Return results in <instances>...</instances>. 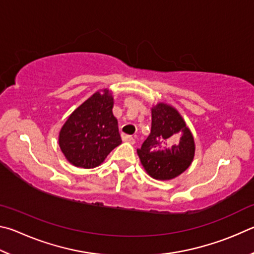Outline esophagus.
Segmentation results:
<instances>
[{
    "label": "esophagus",
    "mask_w": 254,
    "mask_h": 254,
    "mask_svg": "<svg viewBox=\"0 0 254 254\" xmlns=\"http://www.w3.org/2000/svg\"><path fill=\"white\" fill-rule=\"evenodd\" d=\"M123 140L126 141V143H129V144H131V145L135 144L134 137H131V136H129V135H123Z\"/></svg>",
    "instance_id": "obj_1"
}]
</instances>
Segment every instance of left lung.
<instances>
[{
  "mask_svg": "<svg viewBox=\"0 0 254 254\" xmlns=\"http://www.w3.org/2000/svg\"><path fill=\"white\" fill-rule=\"evenodd\" d=\"M150 110L152 129L137 154L150 177L170 181L180 176L192 164L194 137L175 107L158 102Z\"/></svg>",
  "mask_w": 254,
  "mask_h": 254,
  "instance_id": "left-lung-1",
  "label": "left lung"
}]
</instances>
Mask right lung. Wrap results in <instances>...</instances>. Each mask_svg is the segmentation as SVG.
<instances>
[{"mask_svg": "<svg viewBox=\"0 0 254 254\" xmlns=\"http://www.w3.org/2000/svg\"><path fill=\"white\" fill-rule=\"evenodd\" d=\"M113 108V92L104 88L89 97L66 118L58 140L70 164L75 167L95 168L122 144Z\"/></svg>", "mask_w": 254, "mask_h": 254, "instance_id": "1", "label": "right lung"}]
</instances>
